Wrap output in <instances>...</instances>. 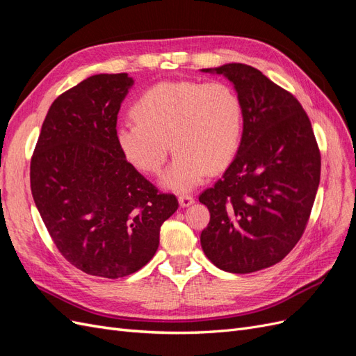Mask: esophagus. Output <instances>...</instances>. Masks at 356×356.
Instances as JSON below:
<instances>
[{"label":"esophagus","instance_id":"34e87169","mask_svg":"<svg viewBox=\"0 0 356 356\" xmlns=\"http://www.w3.org/2000/svg\"><path fill=\"white\" fill-rule=\"evenodd\" d=\"M178 200H179V204L182 208H187V207H190V204L195 203V197H193L191 195H181L178 197Z\"/></svg>","mask_w":356,"mask_h":356}]
</instances>
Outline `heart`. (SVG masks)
I'll return each mask as SVG.
<instances>
[{"instance_id": "heart-1", "label": "heart", "mask_w": 356, "mask_h": 356, "mask_svg": "<svg viewBox=\"0 0 356 356\" xmlns=\"http://www.w3.org/2000/svg\"><path fill=\"white\" fill-rule=\"evenodd\" d=\"M135 120L117 126L124 159L145 175H159L172 149L174 161L161 179L166 188L188 191L208 172L227 168L238 154L245 126L243 105L222 81H161L134 104Z\"/></svg>"}]
</instances>
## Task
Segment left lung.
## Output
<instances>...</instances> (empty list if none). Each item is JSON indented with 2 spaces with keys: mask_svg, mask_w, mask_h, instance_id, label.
<instances>
[{
  "mask_svg": "<svg viewBox=\"0 0 356 356\" xmlns=\"http://www.w3.org/2000/svg\"><path fill=\"white\" fill-rule=\"evenodd\" d=\"M213 71L234 84L245 126L238 156L199 196L211 212L200 243L221 270L252 273L282 261L303 236L321 179V153L293 93L245 63Z\"/></svg>",
  "mask_w": 356,
  "mask_h": 356,
  "instance_id": "obj_1",
  "label": "left lung"
}]
</instances>
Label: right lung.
Listing matches in <instances>:
<instances>
[{"mask_svg":"<svg viewBox=\"0 0 356 356\" xmlns=\"http://www.w3.org/2000/svg\"><path fill=\"white\" fill-rule=\"evenodd\" d=\"M134 80L98 74L55 99L31 157V193L53 243L79 270L117 279L138 272L178 209L124 159L117 114Z\"/></svg>","mask_w":356,"mask_h":356,"instance_id":"obj_1","label":"right lung"}]
</instances>
